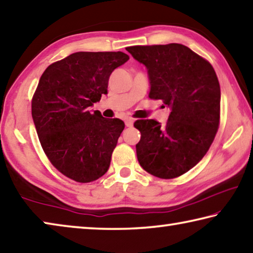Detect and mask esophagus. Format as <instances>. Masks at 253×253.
Listing matches in <instances>:
<instances>
[{"mask_svg": "<svg viewBox=\"0 0 253 253\" xmlns=\"http://www.w3.org/2000/svg\"><path fill=\"white\" fill-rule=\"evenodd\" d=\"M125 124H126L127 127H131V126H133V124H134V119L133 118H126Z\"/></svg>", "mask_w": 253, "mask_h": 253, "instance_id": "1", "label": "esophagus"}]
</instances>
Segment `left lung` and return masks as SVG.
Instances as JSON below:
<instances>
[{
	"instance_id": "obj_1",
	"label": "left lung",
	"mask_w": 253,
	"mask_h": 253,
	"mask_svg": "<svg viewBox=\"0 0 253 253\" xmlns=\"http://www.w3.org/2000/svg\"><path fill=\"white\" fill-rule=\"evenodd\" d=\"M126 50L147 69L151 99L170 108L164 126L136 120V154L144 170L161 179L186 173L207 153L219 124L220 87L213 66L181 43L131 46Z\"/></svg>"
}]
</instances>
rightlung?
Masks as SVG:
<instances>
[{
  "label": "right lung",
  "mask_w": 253,
  "mask_h": 253,
  "mask_svg": "<svg viewBox=\"0 0 253 253\" xmlns=\"http://www.w3.org/2000/svg\"><path fill=\"white\" fill-rule=\"evenodd\" d=\"M128 59L123 51H78L48 66L39 80L31 114L40 144L56 169L76 182L94 181L109 169L125 124L90 107Z\"/></svg>",
  "instance_id": "right-lung-1"
}]
</instances>
